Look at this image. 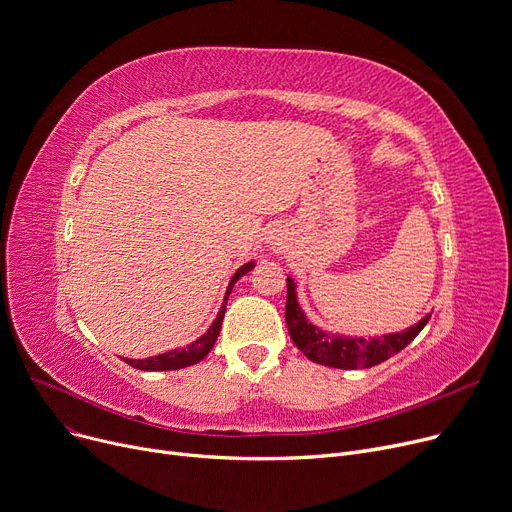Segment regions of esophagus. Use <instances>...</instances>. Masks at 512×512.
<instances>
[{"label":"esophagus","instance_id":"34e87169","mask_svg":"<svg viewBox=\"0 0 512 512\" xmlns=\"http://www.w3.org/2000/svg\"><path fill=\"white\" fill-rule=\"evenodd\" d=\"M270 242H274V240H270Z\"/></svg>","mask_w":512,"mask_h":512}]
</instances>
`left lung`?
Returning a JSON list of instances; mask_svg holds the SVG:
<instances>
[{"label": "left lung", "mask_w": 512, "mask_h": 512, "mask_svg": "<svg viewBox=\"0 0 512 512\" xmlns=\"http://www.w3.org/2000/svg\"><path fill=\"white\" fill-rule=\"evenodd\" d=\"M286 288V326L292 342L313 363L338 369H367L390 359L392 355L400 353L425 328L429 317H432V313H427L407 330L375 338L332 334L315 326L301 309L297 297V282H294L292 276L286 278Z\"/></svg>", "instance_id": "8db88e82"}]
</instances>
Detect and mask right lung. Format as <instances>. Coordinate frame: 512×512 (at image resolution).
Listing matches in <instances>:
<instances>
[{"label":"right lung","instance_id":"right-lung-1","mask_svg":"<svg viewBox=\"0 0 512 512\" xmlns=\"http://www.w3.org/2000/svg\"><path fill=\"white\" fill-rule=\"evenodd\" d=\"M255 267V259L253 261H247L245 265H240L238 270L234 272V276L230 278V284L226 288V294H224V303L218 311V315H215L213 324L209 326V330L199 336L195 342L186 344L184 348H174V351H168V353H161V355H155V357H147V359H124L128 365H132L134 369H141V371H172V369H182V367H191L199 361H203L209 351L213 348L215 340H218L220 336V328H222V319H224V313H226V303H228V297L230 292L234 288V284L238 282V278L245 276L247 272H251Z\"/></svg>","mask_w":512,"mask_h":512}]
</instances>
